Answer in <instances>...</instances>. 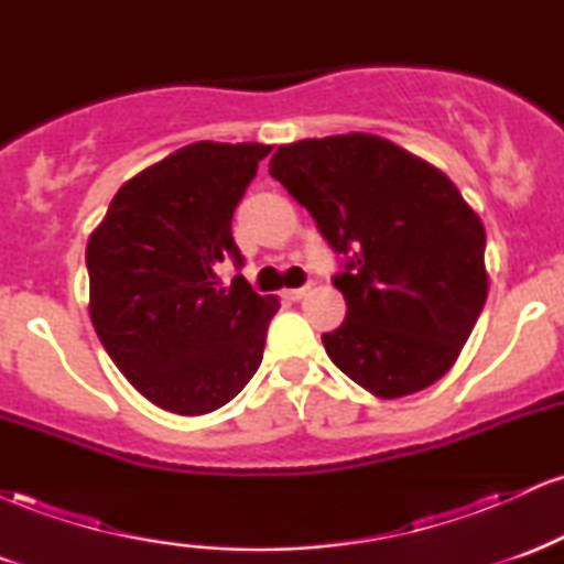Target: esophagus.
Wrapping results in <instances>:
<instances>
[{
	"mask_svg": "<svg viewBox=\"0 0 564 564\" xmlns=\"http://www.w3.org/2000/svg\"><path fill=\"white\" fill-rule=\"evenodd\" d=\"M307 291H310V286H302V289H286V291H283V296H286L289 302H300L302 296H307Z\"/></svg>",
	"mask_w": 564,
	"mask_h": 564,
	"instance_id": "1",
	"label": "esophagus"
}]
</instances>
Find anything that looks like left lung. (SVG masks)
<instances>
[{
	"instance_id": "obj_1",
	"label": "left lung",
	"mask_w": 564,
	"mask_h": 564,
	"mask_svg": "<svg viewBox=\"0 0 564 564\" xmlns=\"http://www.w3.org/2000/svg\"><path fill=\"white\" fill-rule=\"evenodd\" d=\"M270 174L347 254L334 286L347 318L323 347L381 400L435 384L488 296L485 228L437 166L366 132L281 145Z\"/></svg>"
}]
</instances>
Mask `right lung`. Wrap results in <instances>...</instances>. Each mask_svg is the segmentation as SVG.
<instances>
[{
	"label": "right lung",
	"mask_w": 564,
	"mask_h": 564,
	"mask_svg": "<svg viewBox=\"0 0 564 564\" xmlns=\"http://www.w3.org/2000/svg\"><path fill=\"white\" fill-rule=\"evenodd\" d=\"M262 142L200 140L119 187L87 241L89 318L129 384L153 405L200 416L230 403L262 364L281 307L241 275L223 286L230 219Z\"/></svg>",
	"instance_id": "obj_1"
}]
</instances>
